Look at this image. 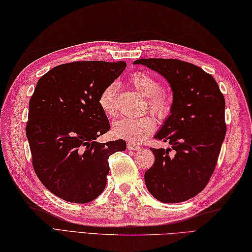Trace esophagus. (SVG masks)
<instances>
[{
  "instance_id": "1",
  "label": "esophagus",
  "mask_w": 252,
  "mask_h": 252,
  "mask_svg": "<svg viewBox=\"0 0 252 252\" xmlns=\"http://www.w3.org/2000/svg\"><path fill=\"white\" fill-rule=\"evenodd\" d=\"M127 149L129 150V151H139L141 147L139 146V145H137V144H134V143H131V142H128L127 143Z\"/></svg>"
}]
</instances>
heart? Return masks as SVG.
<instances>
[{"instance_id": "b5f03b06", "label": "heart", "mask_w": 252, "mask_h": 252, "mask_svg": "<svg viewBox=\"0 0 252 252\" xmlns=\"http://www.w3.org/2000/svg\"><path fill=\"white\" fill-rule=\"evenodd\" d=\"M130 82L139 93L149 97L147 103L153 113L160 119L167 118L170 114L172 102L170 96L161 91L162 85L157 79L145 72L138 71L131 76ZM98 105L109 118L118 116V84L115 82L110 83L100 92ZM155 127L156 122L150 115H144L139 119L124 118L114 123L112 132L116 138L138 144L142 143L155 130Z\"/></svg>"}]
</instances>
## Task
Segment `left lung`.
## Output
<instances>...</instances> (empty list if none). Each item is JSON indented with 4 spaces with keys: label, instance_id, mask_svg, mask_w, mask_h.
Instances as JSON below:
<instances>
[{
    "label": "left lung",
    "instance_id": "obj_1",
    "mask_svg": "<svg viewBox=\"0 0 252 252\" xmlns=\"http://www.w3.org/2000/svg\"><path fill=\"white\" fill-rule=\"evenodd\" d=\"M170 83L173 102L155 139L171 149H152L155 162L144 174L153 197L180 203L205 188L224 140L225 101L216 80L199 66L176 59H140ZM171 150H173L172 153Z\"/></svg>",
    "mask_w": 252,
    "mask_h": 252
}]
</instances>
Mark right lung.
Masks as SVG:
<instances>
[{
    "mask_svg": "<svg viewBox=\"0 0 252 252\" xmlns=\"http://www.w3.org/2000/svg\"><path fill=\"white\" fill-rule=\"evenodd\" d=\"M125 68L123 61L72 62L54 67L36 84L27 138L36 175L57 197L81 204L96 199L106 187L109 157L126 150L122 139L96 142L110 129L98 97Z\"/></svg>",
    "mask_w": 252,
    "mask_h": 252,
    "instance_id": "add662e5",
    "label": "right lung"
}]
</instances>
